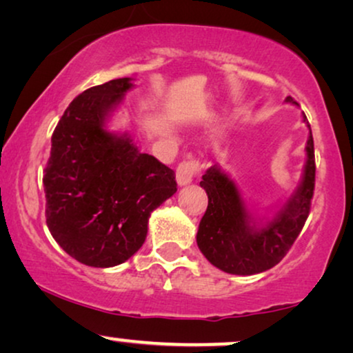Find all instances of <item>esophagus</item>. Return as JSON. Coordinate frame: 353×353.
Listing matches in <instances>:
<instances>
[{
  "label": "esophagus",
  "mask_w": 353,
  "mask_h": 353,
  "mask_svg": "<svg viewBox=\"0 0 353 353\" xmlns=\"http://www.w3.org/2000/svg\"><path fill=\"white\" fill-rule=\"evenodd\" d=\"M201 172V165L196 159H188V161L181 162L176 168V181L180 186L190 185L197 173Z\"/></svg>",
  "instance_id": "esophagus-1"
}]
</instances>
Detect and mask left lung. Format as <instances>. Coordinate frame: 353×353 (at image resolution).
Wrapping results in <instances>:
<instances>
[{"label":"left lung","mask_w":353,"mask_h":353,"mask_svg":"<svg viewBox=\"0 0 353 353\" xmlns=\"http://www.w3.org/2000/svg\"><path fill=\"white\" fill-rule=\"evenodd\" d=\"M286 101L297 104L291 96ZM303 122L310 130L305 114ZM305 151L307 162L301 185L273 219L267 221L249 214L236 183L219 165L210 167L202 175L201 186L209 196V205L199 223L196 241L214 267L248 276L267 272L281 262L301 234L310 212L316 168L312 130Z\"/></svg>","instance_id":"8db88e82"}]
</instances>
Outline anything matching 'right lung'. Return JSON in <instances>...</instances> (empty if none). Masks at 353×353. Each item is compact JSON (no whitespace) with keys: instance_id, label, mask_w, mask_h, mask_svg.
Returning a JSON list of instances; mask_svg holds the SVG:
<instances>
[{"instance_id":"right-lung-1","label":"right lung","mask_w":353,"mask_h":353,"mask_svg":"<svg viewBox=\"0 0 353 353\" xmlns=\"http://www.w3.org/2000/svg\"><path fill=\"white\" fill-rule=\"evenodd\" d=\"M132 79L93 86L69 104L51 138L46 225L80 263L109 268L141 248L151 212L176 192L175 172L105 128Z\"/></svg>"}]
</instances>
